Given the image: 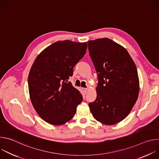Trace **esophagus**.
I'll list each match as a JSON object with an SVG mask.
<instances>
[{
    "mask_svg": "<svg viewBox=\"0 0 159 159\" xmlns=\"http://www.w3.org/2000/svg\"><path fill=\"white\" fill-rule=\"evenodd\" d=\"M82 90H84V92L85 93H87V88H82Z\"/></svg>",
    "mask_w": 159,
    "mask_h": 159,
    "instance_id": "esophagus-1",
    "label": "esophagus"
}]
</instances>
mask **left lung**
Here are the masks:
<instances>
[{
	"instance_id": "left-lung-1",
	"label": "left lung",
	"mask_w": 159,
	"mask_h": 159,
	"mask_svg": "<svg viewBox=\"0 0 159 159\" xmlns=\"http://www.w3.org/2000/svg\"><path fill=\"white\" fill-rule=\"evenodd\" d=\"M98 73L97 98L89 106L94 118L107 125L116 124L130 112L139 94L137 66L127 50L104 38L87 41Z\"/></svg>"
}]
</instances>
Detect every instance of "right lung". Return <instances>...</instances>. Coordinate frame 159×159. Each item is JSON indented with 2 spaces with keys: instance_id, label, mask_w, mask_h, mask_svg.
Listing matches in <instances>:
<instances>
[{
  "instance_id": "obj_1",
  "label": "right lung",
  "mask_w": 159,
  "mask_h": 159,
  "mask_svg": "<svg viewBox=\"0 0 159 159\" xmlns=\"http://www.w3.org/2000/svg\"><path fill=\"white\" fill-rule=\"evenodd\" d=\"M87 48V42L58 41L35 59L28 76L29 93L33 107L48 123L61 125L70 121L82 101L69 79Z\"/></svg>"
}]
</instances>
